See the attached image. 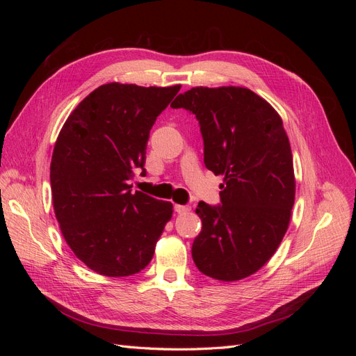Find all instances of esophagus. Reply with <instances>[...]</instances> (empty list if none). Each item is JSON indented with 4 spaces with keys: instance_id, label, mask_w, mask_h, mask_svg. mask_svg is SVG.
Returning <instances> with one entry per match:
<instances>
[{
    "instance_id": "esophagus-1",
    "label": "esophagus",
    "mask_w": 356,
    "mask_h": 356,
    "mask_svg": "<svg viewBox=\"0 0 356 356\" xmlns=\"http://www.w3.org/2000/svg\"><path fill=\"white\" fill-rule=\"evenodd\" d=\"M190 207H187V204H175V212L177 213H188L190 212Z\"/></svg>"
}]
</instances>
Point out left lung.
Segmentation results:
<instances>
[{"label":"left lung","instance_id":"obj_1","mask_svg":"<svg viewBox=\"0 0 356 356\" xmlns=\"http://www.w3.org/2000/svg\"><path fill=\"white\" fill-rule=\"evenodd\" d=\"M170 106L196 115L204 165L224 177L220 207L197 204L202 232L193 242V261L217 281H241L273 257L294 207L293 153L282 118L239 86L191 88Z\"/></svg>","mask_w":356,"mask_h":356}]
</instances>
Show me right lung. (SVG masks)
<instances>
[{"label": "right lung", "mask_w": 356, "mask_h": 356, "mask_svg": "<svg viewBox=\"0 0 356 356\" xmlns=\"http://www.w3.org/2000/svg\"><path fill=\"white\" fill-rule=\"evenodd\" d=\"M179 89L102 84L60 129L50 163L53 209L71 251L96 273L141 272L172 218L170 202L132 193L129 181L145 163L157 115Z\"/></svg>", "instance_id": "right-lung-1"}]
</instances>
